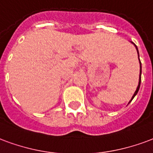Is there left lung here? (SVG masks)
Wrapping results in <instances>:
<instances>
[{
  "mask_svg": "<svg viewBox=\"0 0 153 153\" xmlns=\"http://www.w3.org/2000/svg\"><path fill=\"white\" fill-rule=\"evenodd\" d=\"M131 44H132V45H134V47H135V48H136V50H137V53H138V56H139V61H140V78H139V84H138V87H137V88H136V91H134V95H133V96H132V97H131V100H130V101H129L128 105H129V104H130V103L131 102V100H132L134 99V97H135V96H136L137 93H138V91H139V90H140V82H141V74H142V66H141V62H140V53H139V50H138V48H137V46H136V45H134V43H133V42H131Z\"/></svg>",
  "mask_w": 153,
  "mask_h": 153,
  "instance_id": "8db88e82",
  "label": "left lung"
}]
</instances>
